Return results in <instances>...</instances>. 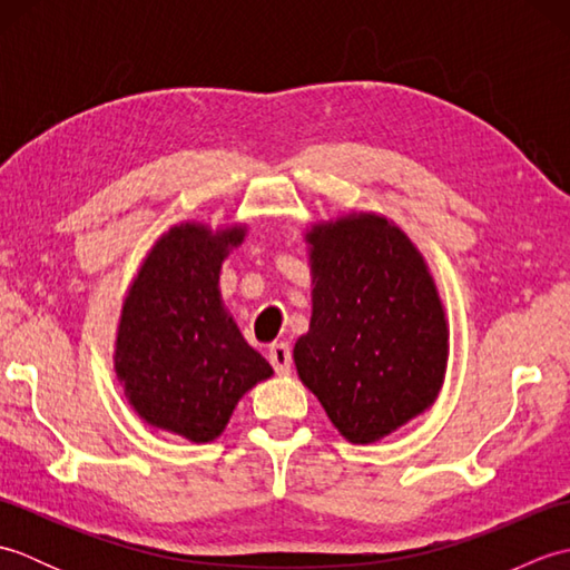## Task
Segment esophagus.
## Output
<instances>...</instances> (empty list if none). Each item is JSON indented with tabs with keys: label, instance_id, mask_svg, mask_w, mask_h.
<instances>
[{
	"label": "esophagus",
	"instance_id": "34e87169",
	"mask_svg": "<svg viewBox=\"0 0 570 570\" xmlns=\"http://www.w3.org/2000/svg\"><path fill=\"white\" fill-rule=\"evenodd\" d=\"M269 362L276 372H288V367H292V347H288V343H274L269 347Z\"/></svg>",
	"mask_w": 570,
	"mask_h": 570
}]
</instances>
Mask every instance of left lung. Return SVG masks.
<instances>
[{
	"label": "left lung",
	"instance_id": "8db88e82",
	"mask_svg": "<svg viewBox=\"0 0 570 570\" xmlns=\"http://www.w3.org/2000/svg\"><path fill=\"white\" fill-rule=\"evenodd\" d=\"M311 331L298 337V377L335 429L372 443L433 404L448 331L421 254L377 215L318 225L308 235Z\"/></svg>",
	"mask_w": 570,
	"mask_h": 570
}]
</instances>
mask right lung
Returning a JSON list of instances; mask_svg holds the SVG:
<instances>
[{"label":"right lung","mask_w":570,"mask_h":570,"mask_svg":"<svg viewBox=\"0 0 570 570\" xmlns=\"http://www.w3.org/2000/svg\"><path fill=\"white\" fill-rule=\"evenodd\" d=\"M242 229L210 235L180 225L144 262L117 335V374L131 406L151 426L208 443L220 435L239 396L272 377L227 316L217 274Z\"/></svg>","instance_id":"obj_1"}]
</instances>
